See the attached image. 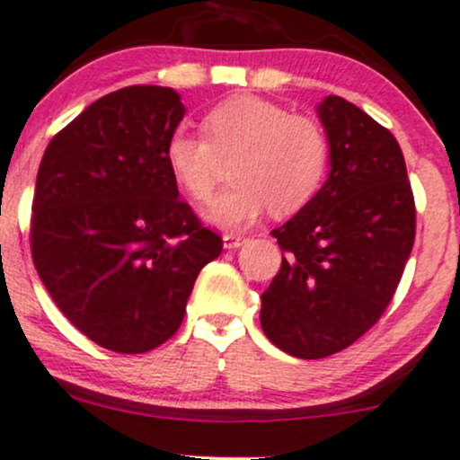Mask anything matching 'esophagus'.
Here are the masks:
<instances>
[{
  "label": "esophagus",
  "mask_w": 460,
  "mask_h": 460,
  "mask_svg": "<svg viewBox=\"0 0 460 460\" xmlns=\"http://www.w3.org/2000/svg\"><path fill=\"white\" fill-rule=\"evenodd\" d=\"M245 243V236L241 234H224V247L226 250H236V247H241Z\"/></svg>",
  "instance_id": "obj_1"
}]
</instances>
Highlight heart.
Here are the masks:
<instances>
[{"label": "heart", "mask_w": 460, "mask_h": 460, "mask_svg": "<svg viewBox=\"0 0 460 460\" xmlns=\"http://www.w3.org/2000/svg\"><path fill=\"white\" fill-rule=\"evenodd\" d=\"M204 132L178 128L164 156L173 178L195 202L213 193L224 161H232L230 189L206 208V219L226 230L250 226L262 210L285 217L302 210L322 189L330 146L311 117L254 95L232 97L204 117Z\"/></svg>", "instance_id": "1"}]
</instances>
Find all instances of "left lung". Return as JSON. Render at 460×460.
I'll return each mask as SVG.
<instances>
[{
	"label": "left lung",
	"mask_w": 460,
	"mask_h": 460,
	"mask_svg": "<svg viewBox=\"0 0 460 460\" xmlns=\"http://www.w3.org/2000/svg\"><path fill=\"white\" fill-rule=\"evenodd\" d=\"M317 111L328 180L271 230L282 265L261 297L267 339L308 360L349 348L383 317L415 243V198L394 134L343 97Z\"/></svg>",
	"instance_id": "1"
}]
</instances>
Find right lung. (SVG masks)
Masks as SVG:
<instances>
[{
	"mask_svg": "<svg viewBox=\"0 0 460 460\" xmlns=\"http://www.w3.org/2000/svg\"><path fill=\"white\" fill-rule=\"evenodd\" d=\"M182 117L167 86L108 93L51 138L36 175V271L60 313L111 352L172 339L195 278L224 247L178 198L164 156Z\"/></svg>",
	"mask_w": 460,
	"mask_h": 460,
	"instance_id": "obj_1",
	"label": "right lung"
}]
</instances>
